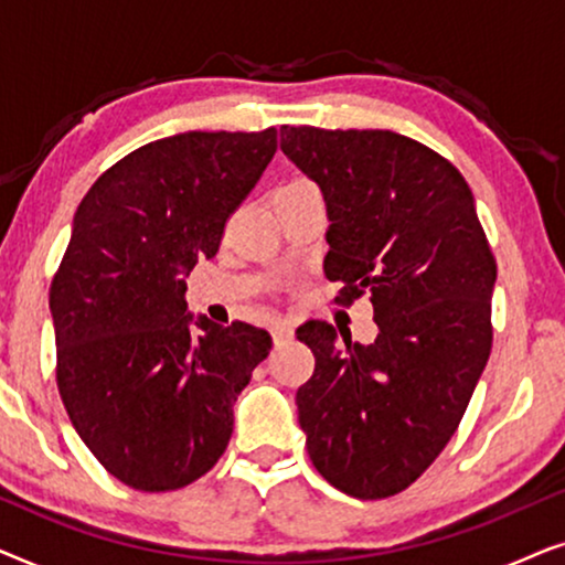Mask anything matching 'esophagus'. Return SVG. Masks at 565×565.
<instances>
[{"label":"esophagus","instance_id":"esophagus-1","mask_svg":"<svg viewBox=\"0 0 565 565\" xmlns=\"http://www.w3.org/2000/svg\"><path fill=\"white\" fill-rule=\"evenodd\" d=\"M273 339L275 344H285L292 339V323L290 321H275L273 323Z\"/></svg>","mask_w":565,"mask_h":565}]
</instances>
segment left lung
Masks as SVG:
<instances>
[{"label": "left lung", "instance_id": "obj_1", "mask_svg": "<svg viewBox=\"0 0 565 565\" xmlns=\"http://www.w3.org/2000/svg\"><path fill=\"white\" fill-rule=\"evenodd\" d=\"M280 136L327 200L334 300L367 292L377 323L367 347L323 321L296 331L316 358L296 393L308 455L354 499L393 497L450 443L489 362L497 259L466 177L429 146L393 130Z\"/></svg>", "mask_w": 565, "mask_h": 565}]
</instances>
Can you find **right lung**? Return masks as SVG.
Returning a JSON list of instances; mask_svg holds the SVG:
<instances>
[{"label":"right lung","instance_id":"obj_1","mask_svg":"<svg viewBox=\"0 0 565 565\" xmlns=\"http://www.w3.org/2000/svg\"><path fill=\"white\" fill-rule=\"evenodd\" d=\"M275 151V128L159 138L99 174L76 207L51 282L56 383L84 445L130 489L205 476L273 350L252 323H190L184 275L215 257Z\"/></svg>","mask_w":565,"mask_h":565}]
</instances>
